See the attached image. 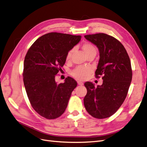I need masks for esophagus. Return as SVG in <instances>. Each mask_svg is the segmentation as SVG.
Instances as JSON below:
<instances>
[{"mask_svg": "<svg viewBox=\"0 0 147 147\" xmlns=\"http://www.w3.org/2000/svg\"><path fill=\"white\" fill-rule=\"evenodd\" d=\"M77 83H78V85H83V83L82 82H80V81H78Z\"/></svg>", "mask_w": 147, "mask_h": 147, "instance_id": "34e87169", "label": "esophagus"}]
</instances>
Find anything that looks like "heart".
Segmentation results:
<instances>
[{
  "label": "heart",
  "instance_id": "b5f03b06",
  "mask_svg": "<svg viewBox=\"0 0 147 147\" xmlns=\"http://www.w3.org/2000/svg\"><path fill=\"white\" fill-rule=\"evenodd\" d=\"M82 50L84 54L87 56L92 53H96V49L95 47L90 43H84L82 45ZM74 49L72 48L70 50L66 55V60L69 61L70 59L73 54ZM91 68L88 66H78L74 69L71 72V75L77 80H86L90 74L91 73Z\"/></svg>",
  "mask_w": 147,
  "mask_h": 147
}]
</instances>
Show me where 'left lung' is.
<instances>
[{"label": "left lung", "mask_w": 147, "mask_h": 147, "mask_svg": "<svg viewBox=\"0 0 147 147\" xmlns=\"http://www.w3.org/2000/svg\"><path fill=\"white\" fill-rule=\"evenodd\" d=\"M98 48L100 58L95 72L96 78L103 75V83L94 86L87 82L84 105L92 117L98 119L113 115L125 100L132 80L129 57L117 39L104 33L84 35Z\"/></svg>", "instance_id": "obj_1"}]
</instances>
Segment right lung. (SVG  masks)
I'll return each mask as SVG.
<instances>
[{
    "label": "right lung",
    "instance_id": "add662e5",
    "mask_svg": "<svg viewBox=\"0 0 147 147\" xmlns=\"http://www.w3.org/2000/svg\"><path fill=\"white\" fill-rule=\"evenodd\" d=\"M80 35L50 32L30 47L24 61L23 82L30 103L42 117H59L65 112L77 83L70 77L57 84L56 75L66 61L68 51L80 41Z\"/></svg>",
    "mask_w": 147,
    "mask_h": 147
}]
</instances>
